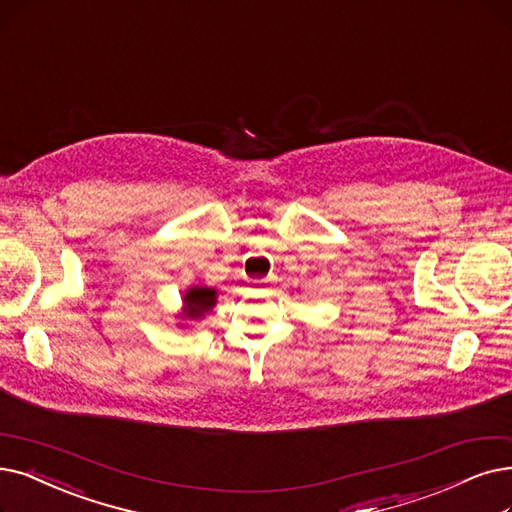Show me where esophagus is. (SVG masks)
<instances>
[{"label": "esophagus", "instance_id": "1", "mask_svg": "<svg viewBox=\"0 0 512 512\" xmlns=\"http://www.w3.org/2000/svg\"><path fill=\"white\" fill-rule=\"evenodd\" d=\"M252 283H254V285H264V283H267V279H254Z\"/></svg>", "mask_w": 512, "mask_h": 512}]
</instances>
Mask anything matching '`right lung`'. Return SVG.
<instances>
[{
	"label": "right lung",
	"instance_id": "obj_1",
	"mask_svg": "<svg viewBox=\"0 0 512 512\" xmlns=\"http://www.w3.org/2000/svg\"><path fill=\"white\" fill-rule=\"evenodd\" d=\"M214 304H216V290L193 288L185 294V306H187L185 315L189 319H197L203 313H208Z\"/></svg>",
	"mask_w": 512,
	"mask_h": 512
}]
</instances>
